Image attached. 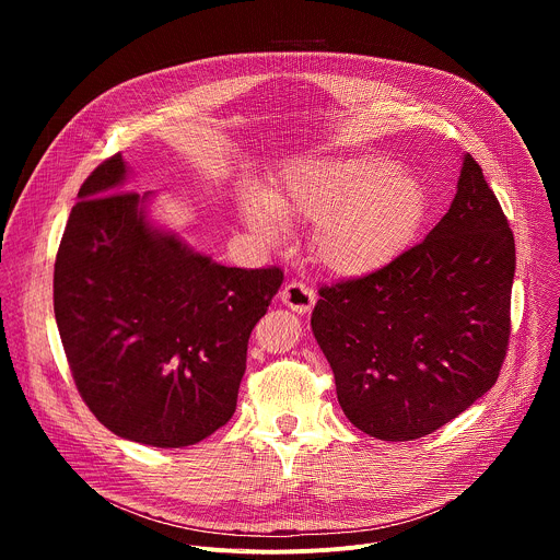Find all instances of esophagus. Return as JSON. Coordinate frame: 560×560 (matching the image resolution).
<instances>
[{"mask_svg":"<svg viewBox=\"0 0 560 560\" xmlns=\"http://www.w3.org/2000/svg\"><path fill=\"white\" fill-rule=\"evenodd\" d=\"M281 301H283V305L290 307L292 312L305 314V312L312 310L316 296H314V292H312L307 285L296 283V281H290V283L281 290Z\"/></svg>","mask_w":560,"mask_h":560,"instance_id":"1","label":"esophagus"}]
</instances>
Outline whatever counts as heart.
<instances>
[{
  "instance_id": "obj_1",
  "label": "heart",
  "mask_w": 560,
  "mask_h": 560,
  "mask_svg": "<svg viewBox=\"0 0 560 560\" xmlns=\"http://www.w3.org/2000/svg\"><path fill=\"white\" fill-rule=\"evenodd\" d=\"M242 214L266 238H277L285 221L314 223L318 264L357 279L387 268L412 246L428 214V192L412 168L370 154L305 159L266 197L248 195Z\"/></svg>"
}]
</instances>
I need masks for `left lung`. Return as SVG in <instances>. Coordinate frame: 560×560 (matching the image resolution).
<instances>
[{"label": "left lung", "mask_w": 560, "mask_h": 560, "mask_svg": "<svg viewBox=\"0 0 560 560\" xmlns=\"http://www.w3.org/2000/svg\"><path fill=\"white\" fill-rule=\"evenodd\" d=\"M514 268L510 223L465 152L454 201L423 244L318 290L310 326L350 423L412 441L481 398L505 359Z\"/></svg>", "instance_id": "left-lung-1"}]
</instances>
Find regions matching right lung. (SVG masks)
Returning a JSON list of instances; mask_svg holds the SVG:
<instances>
[{
    "mask_svg": "<svg viewBox=\"0 0 560 560\" xmlns=\"http://www.w3.org/2000/svg\"><path fill=\"white\" fill-rule=\"evenodd\" d=\"M117 152L79 188L55 261V318L91 412L113 434L186 447L230 421L248 339L283 283L195 253L121 192Z\"/></svg>",
    "mask_w": 560,
    "mask_h": 560,
    "instance_id": "1",
    "label": "right lung"
}]
</instances>
